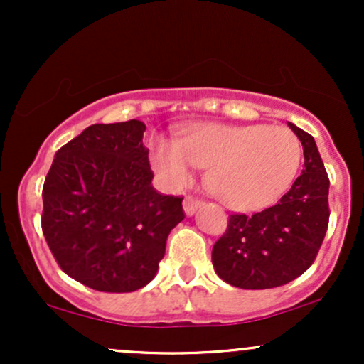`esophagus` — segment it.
I'll return each instance as SVG.
<instances>
[{
  "instance_id": "1",
  "label": "esophagus",
  "mask_w": 364,
  "mask_h": 364,
  "mask_svg": "<svg viewBox=\"0 0 364 364\" xmlns=\"http://www.w3.org/2000/svg\"><path fill=\"white\" fill-rule=\"evenodd\" d=\"M200 207H202V202H200V200L193 198V196H186V198L183 200V208H185V214L188 217L193 215Z\"/></svg>"
}]
</instances>
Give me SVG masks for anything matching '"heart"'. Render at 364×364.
Returning a JSON list of instances; mask_svg holds the SVG:
<instances>
[{
  "mask_svg": "<svg viewBox=\"0 0 364 364\" xmlns=\"http://www.w3.org/2000/svg\"><path fill=\"white\" fill-rule=\"evenodd\" d=\"M301 159V141L291 129L267 124H195L178 144L157 139L152 149L162 179L185 185L193 166L208 169L212 193L245 212L277 202L296 179Z\"/></svg>",
  "mask_w": 364,
  "mask_h": 364,
  "instance_id": "obj_1",
  "label": "heart"
}]
</instances>
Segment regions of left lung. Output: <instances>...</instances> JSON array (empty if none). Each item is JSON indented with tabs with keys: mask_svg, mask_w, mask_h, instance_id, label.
I'll list each match as a JSON object with an SVG mask.
<instances>
[{
	"mask_svg": "<svg viewBox=\"0 0 364 364\" xmlns=\"http://www.w3.org/2000/svg\"><path fill=\"white\" fill-rule=\"evenodd\" d=\"M303 145L304 169L274 207L229 217L212 263L224 282L241 289H272L310 269L328 228V186L315 139L287 123Z\"/></svg>",
	"mask_w": 364,
	"mask_h": 364,
	"instance_id": "8db88e82",
	"label": "left lung"
}]
</instances>
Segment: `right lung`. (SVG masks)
Segmentation results:
<instances>
[{
	"instance_id": "obj_1",
	"label": "right lung",
	"mask_w": 364,
	"mask_h": 364,
	"mask_svg": "<svg viewBox=\"0 0 364 364\" xmlns=\"http://www.w3.org/2000/svg\"><path fill=\"white\" fill-rule=\"evenodd\" d=\"M145 124H92L58 150L43 188V232L61 270L102 292L156 277L183 198L154 190Z\"/></svg>"
}]
</instances>
